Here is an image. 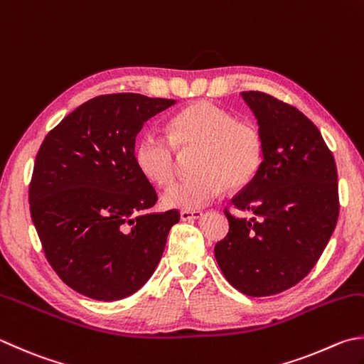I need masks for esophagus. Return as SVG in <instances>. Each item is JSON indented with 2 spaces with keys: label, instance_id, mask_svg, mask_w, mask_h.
Masks as SVG:
<instances>
[{
  "label": "esophagus",
  "instance_id": "1",
  "mask_svg": "<svg viewBox=\"0 0 364 364\" xmlns=\"http://www.w3.org/2000/svg\"><path fill=\"white\" fill-rule=\"evenodd\" d=\"M203 217L201 210H182L181 212V218L183 222H190V220H198V218Z\"/></svg>",
  "mask_w": 364,
  "mask_h": 364
}]
</instances>
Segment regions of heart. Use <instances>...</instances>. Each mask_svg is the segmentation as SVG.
<instances>
[{"instance_id":"heart-1","label":"heart","mask_w":364,"mask_h":364,"mask_svg":"<svg viewBox=\"0 0 364 364\" xmlns=\"http://www.w3.org/2000/svg\"><path fill=\"white\" fill-rule=\"evenodd\" d=\"M198 152L195 177L171 187L163 203L171 209L198 210L208 205L230 185L242 188L262 168L264 141L250 122L209 101L183 107L169 122V138L146 132L134 144L133 160L139 173L155 185L168 187L179 168V154Z\"/></svg>"}]
</instances>
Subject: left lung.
I'll list each match as a JSON object with an SVG mask.
<instances>
[{
    "mask_svg": "<svg viewBox=\"0 0 364 364\" xmlns=\"http://www.w3.org/2000/svg\"><path fill=\"white\" fill-rule=\"evenodd\" d=\"M264 141L262 168L225 208L230 231L215 244L226 280L249 296H271L301 282L317 264L339 217L338 169L318 128L263 92H242Z\"/></svg>",
    "mask_w": 364,
    "mask_h": 364,
    "instance_id": "1",
    "label": "left lung"
}]
</instances>
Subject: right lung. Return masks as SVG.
Listing matches in <instances>:
<instances>
[{
	"instance_id": "obj_1",
	"label": "right lung",
	"mask_w": 364,
	"mask_h": 364,
	"mask_svg": "<svg viewBox=\"0 0 364 364\" xmlns=\"http://www.w3.org/2000/svg\"><path fill=\"white\" fill-rule=\"evenodd\" d=\"M174 100L101 95L44 138L30 182V212L44 255L63 282L98 301L147 282L179 210L150 214L159 196L136 168V134Z\"/></svg>"
}]
</instances>
